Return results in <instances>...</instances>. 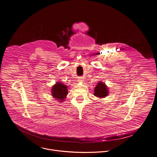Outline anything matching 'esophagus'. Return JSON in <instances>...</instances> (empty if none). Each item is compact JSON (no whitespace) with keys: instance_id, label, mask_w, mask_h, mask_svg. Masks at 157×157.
<instances>
[{"instance_id":"1","label":"esophagus","mask_w":157,"mask_h":157,"mask_svg":"<svg viewBox=\"0 0 157 157\" xmlns=\"http://www.w3.org/2000/svg\"><path fill=\"white\" fill-rule=\"evenodd\" d=\"M84 81V80H83V78H79V79H78V81H79V82H80V81Z\"/></svg>"}]
</instances>
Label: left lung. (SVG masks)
<instances>
[{"label": "left lung", "instance_id": "obj_1", "mask_svg": "<svg viewBox=\"0 0 157 157\" xmlns=\"http://www.w3.org/2000/svg\"><path fill=\"white\" fill-rule=\"evenodd\" d=\"M109 94V90L107 86L103 82L99 81L94 88V95L96 97L99 98H104L106 97Z\"/></svg>", "mask_w": 157, "mask_h": 157}]
</instances>
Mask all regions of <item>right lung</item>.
I'll list each match as a JSON object with an SVG mask.
<instances>
[{"instance_id": "right-lung-1", "label": "right lung", "mask_w": 157, "mask_h": 157, "mask_svg": "<svg viewBox=\"0 0 157 157\" xmlns=\"http://www.w3.org/2000/svg\"><path fill=\"white\" fill-rule=\"evenodd\" d=\"M52 93L54 98L59 101V102H63L68 94V86L58 82L52 87Z\"/></svg>"}]
</instances>
